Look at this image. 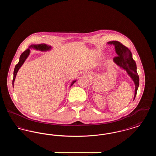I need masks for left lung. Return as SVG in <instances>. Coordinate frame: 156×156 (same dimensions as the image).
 Segmentation results:
<instances>
[{
	"label": "left lung",
	"mask_w": 156,
	"mask_h": 156,
	"mask_svg": "<svg viewBox=\"0 0 156 156\" xmlns=\"http://www.w3.org/2000/svg\"><path fill=\"white\" fill-rule=\"evenodd\" d=\"M108 43L115 45L117 54V56L113 58L115 63L126 70L127 74L133 80L135 84L134 99L139 85V76L137 73L136 64L132 58V52L127 47L118 41H112Z\"/></svg>",
	"instance_id": "left-lung-1"
}]
</instances>
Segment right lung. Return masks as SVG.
<instances>
[{
    "instance_id": "1",
    "label": "right lung",
    "mask_w": 156,
    "mask_h": 156,
    "mask_svg": "<svg viewBox=\"0 0 156 156\" xmlns=\"http://www.w3.org/2000/svg\"><path fill=\"white\" fill-rule=\"evenodd\" d=\"M33 47L36 50H39L41 51H47L48 50L51 48V46H48L47 45L44 44H41L37 45H31L30 47V48ZM30 54V49L27 48V50H26L24 52H23L21 54L20 57V59L19 61L18 62L17 64L15 66V69H14V73H13V82H12V84H13H13H14V82H15V78L16 74L17 73V71H19V68L22 66L24 62L26 59L27 58V57L29 56ZM76 81H74L73 82V83H71V85H73L74 83Z\"/></svg>"
}]
</instances>
